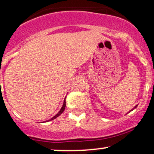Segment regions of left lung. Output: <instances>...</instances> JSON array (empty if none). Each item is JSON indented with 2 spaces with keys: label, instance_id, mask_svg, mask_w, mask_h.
I'll return each instance as SVG.
<instances>
[{
  "label": "left lung",
  "instance_id": "8db88e82",
  "mask_svg": "<svg viewBox=\"0 0 154 154\" xmlns=\"http://www.w3.org/2000/svg\"><path fill=\"white\" fill-rule=\"evenodd\" d=\"M137 106H135V107H134V109H135V108H136V107H137ZM132 109L131 111H132V110H133V109Z\"/></svg>",
  "mask_w": 154,
  "mask_h": 154
}]
</instances>
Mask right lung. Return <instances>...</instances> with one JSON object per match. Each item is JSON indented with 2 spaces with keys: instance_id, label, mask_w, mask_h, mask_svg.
Here are the masks:
<instances>
[{
  "instance_id": "add662e5",
  "label": "right lung",
  "mask_w": 154,
  "mask_h": 154,
  "mask_svg": "<svg viewBox=\"0 0 154 154\" xmlns=\"http://www.w3.org/2000/svg\"><path fill=\"white\" fill-rule=\"evenodd\" d=\"M65 107H66V100H64V101H63V106H62V107H61V110L59 111V112L58 113V114H56V115H55V116H54V117H53V118H51V119L50 120H48V121H51V120H53V119H56V117H58V116H59V115H61V114H62V113H63V111H64V109H65Z\"/></svg>"
}]
</instances>
